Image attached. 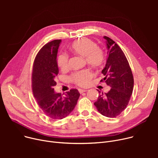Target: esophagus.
Wrapping results in <instances>:
<instances>
[{
	"label": "esophagus",
	"instance_id": "obj_1",
	"mask_svg": "<svg viewBox=\"0 0 158 158\" xmlns=\"http://www.w3.org/2000/svg\"><path fill=\"white\" fill-rule=\"evenodd\" d=\"M86 89H79V92L80 93V94H82L83 92H86Z\"/></svg>",
	"mask_w": 158,
	"mask_h": 158
}]
</instances>
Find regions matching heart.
Masks as SVG:
<instances>
[{
	"instance_id": "heart-1",
	"label": "heart",
	"mask_w": 158,
	"mask_h": 158,
	"mask_svg": "<svg viewBox=\"0 0 158 158\" xmlns=\"http://www.w3.org/2000/svg\"><path fill=\"white\" fill-rule=\"evenodd\" d=\"M72 51L82 57H85L86 63L92 67L98 69L104 64L106 60V55L102 48L92 40L82 38L74 41L70 45ZM57 64L61 70H64L69 66V57L65 54H61L57 56ZM93 74L89 70L85 69L73 73L71 76V80L75 84L80 86H86Z\"/></svg>"
}]
</instances>
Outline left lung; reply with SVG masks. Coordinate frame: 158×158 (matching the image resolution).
<instances>
[{
    "label": "left lung",
    "instance_id": "left-lung-1",
    "mask_svg": "<svg viewBox=\"0 0 158 158\" xmlns=\"http://www.w3.org/2000/svg\"><path fill=\"white\" fill-rule=\"evenodd\" d=\"M108 52L102 73L104 81L111 87L107 93L98 91L99 96L94 103L99 113L109 118L117 117L126 108L134 86V79L129 62L121 48L110 38L104 36Z\"/></svg>",
    "mask_w": 158,
    "mask_h": 158
}]
</instances>
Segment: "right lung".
Segmentation results:
<instances>
[{
  "label": "right lung",
  "mask_w": 158,
  "mask_h": 158,
  "mask_svg": "<svg viewBox=\"0 0 158 158\" xmlns=\"http://www.w3.org/2000/svg\"><path fill=\"white\" fill-rule=\"evenodd\" d=\"M61 42V40H53L40 50L32 72L33 95L41 110L54 120L67 117L73 110L80 96L77 89H71L64 96L54 92L55 77L59 73L56 58Z\"/></svg>",
  "instance_id": "add662e5"
}]
</instances>
